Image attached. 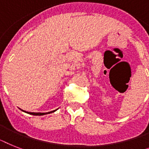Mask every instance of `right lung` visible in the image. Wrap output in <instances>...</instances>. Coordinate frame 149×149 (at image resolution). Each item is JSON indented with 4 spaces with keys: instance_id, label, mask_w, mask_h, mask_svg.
<instances>
[{
    "instance_id": "obj_1",
    "label": "right lung",
    "mask_w": 149,
    "mask_h": 149,
    "mask_svg": "<svg viewBox=\"0 0 149 149\" xmlns=\"http://www.w3.org/2000/svg\"><path fill=\"white\" fill-rule=\"evenodd\" d=\"M57 110H54V111H52L51 112H47V113H32V112H26V113H29V114H32V115H36V116H42V115H45V114H47V113H53L54 111H56ZM26 112V111H24Z\"/></svg>"
}]
</instances>
